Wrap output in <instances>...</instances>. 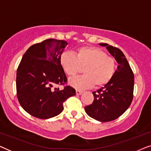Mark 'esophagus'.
<instances>
[{"label": "esophagus", "instance_id": "esophagus-1", "mask_svg": "<svg viewBox=\"0 0 151 151\" xmlns=\"http://www.w3.org/2000/svg\"><path fill=\"white\" fill-rule=\"evenodd\" d=\"M76 95H78V96H80L82 93H83V91H79V90H76Z\"/></svg>", "mask_w": 151, "mask_h": 151}]
</instances>
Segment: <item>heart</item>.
<instances>
[{"mask_svg":"<svg viewBox=\"0 0 151 151\" xmlns=\"http://www.w3.org/2000/svg\"><path fill=\"white\" fill-rule=\"evenodd\" d=\"M64 71L73 76L84 69V75L70 78L69 85L76 89H86L93 86H104L112 80L117 69L115 60L102 49L94 47L78 49L76 55L70 51L62 53L60 59Z\"/></svg>","mask_w":151,"mask_h":151,"instance_id":"heart-1","label":"heart"}]
</instances>
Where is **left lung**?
Listing matches in <instances>:
<instances>
[{
	"label": "left lung",
	"instance_id": "left-lung-1",
	"mask_svg": "<svg viewBox=\"0 0 151 151\" xmlns=\"http://www.w3.org/2000/svg\"><path fill=\"white\" fill-rule=\"evenodd\" d=\"M105 47L118 64L112 80L96 91L93 92L94 100L84 107L88 116L106 122L118 118L131 105L133 97L134 75L122 51L106 43Z\"/></svg>",
	"mask_w": 151,
	"mask_h": 151
}]
</instances>
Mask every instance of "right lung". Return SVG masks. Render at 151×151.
I'll use <instances>...</instances> for the list:
<instances>
[{
	"label": "right lung",
	"mask_w": 151,
	"mask_h": 151,
	"mask_svg": "<svg viewBox=\"0 0 151 151\" xmlns=\"http://www.w3.org/2000/svg\"><path fill=\"white\" fill-rule=\"evenodd\" d=\"M68 45L65 40L47 39L31 46L16 72V91L20 106L39 119H49L63 111V102L76 95L70 86L55 87L67 82L60 63Z\"/></svg>",
	"instance_id": "right-lung-1"
}]
</instances>
